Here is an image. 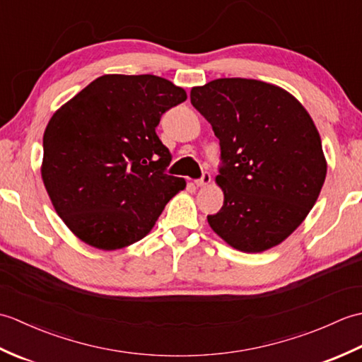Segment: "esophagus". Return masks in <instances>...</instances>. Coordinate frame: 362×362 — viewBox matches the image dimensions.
Here are the masks:
<instances>
[{
    "label": "esophagus",
    "instance_id": "esophagus-1",
    "mask_svg": "<svg viewBox=\"0 0 362 362\" xmlns=\"http://www.w3.org/2000/svg\"><path fill=\"white\" fill-rule=\"evenodd\" d=\"M211 183V175L209 173H204V175L201 177V179L196 180V185L199 188H204V187H209Z\"/></svg>",
    "mask_w": 362,
    "mask_h": 362
}]
</instances>
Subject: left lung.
<instances>
[{"instance_id": "8db88e82", "label": "left lung", "mask_w": 362, "mask_h": 362, "mask_svg": "<svg viewBox=\"0 0 362 362\" xmlns=\"http://www.w3.org/2000/svg\"><path fill=\"white\" fill-rule=\"evenodd\" d=\"M191 104L219 138L224 193L211 230L233 249L259 253L281 244L316 204L327 175L310 113L274 83L224 78L191 88Z\"/></svg>"}]
</instances>
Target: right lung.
Listing matches in <instances>:
<instances>
[{
  "label": "right lung",
  "mask_w": 362,
  "mask_h": 362,
  "mask_svg": "<svg viewBox=\"0 0 362 362\" xmlns=\"http://www.w3.org/2000/svg\"><path fill=\"white\" fill-rule=\"evenodd\" d=\"M187 91L153 74H104L54 112L43 134L42 180L81 241L118 250L143 240L185 189L165 174L171 152L156 134Z\"/></svg>",
  "instance_id": "add662e5"
}]
</instances>
